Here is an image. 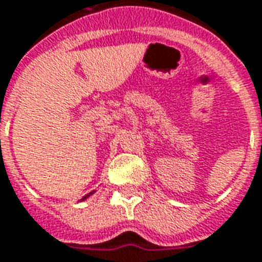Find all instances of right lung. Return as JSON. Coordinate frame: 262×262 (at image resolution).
Listing matches in <instances>:
<instances>
[{
	"label": "right lung",
	"mask_w": 262,
	"mask_h": 262,
	"mask_svg": "<svg viewBox=\"0 0 262 262\" xmlns=\"http://www.w3.org/2000/svg\"><path fill=\"white\" fill-rule=\"evenodd\" d=\"M91 193H92V192H91ZM91 193H88V195H86V196H84V198H82V201H84V199H86V198L90 196V195H91Z\"/></svg>",
	"instance_id": "obj_1"
}]
</instances>
